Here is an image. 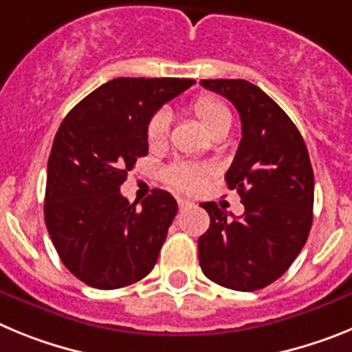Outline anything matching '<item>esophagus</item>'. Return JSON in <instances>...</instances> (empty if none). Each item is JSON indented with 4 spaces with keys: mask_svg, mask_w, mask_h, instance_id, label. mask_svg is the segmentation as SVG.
Masks as SVG:
<instances>
[{
    "mask_svg": "<svg viewBox=\"0 0 352 352\" xmlns=\"http://www.w3.org/2000/svg\"><path fill=\"white\" fill-rule=\"evenodd\" d=\"M178 206H179V210H186V208L194 206V203H192V201H186V199H179Z\"/></svg>",
    "mask_w": 352,
    "mask_h": 352,
    "instance_id": "esophagus-1",
    "label": "esophagus"
}]
</instances>
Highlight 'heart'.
<instances>
[{
    "label": "heart",
    "mask_w": 352,
    "mask_h": 352,
    "mask_svg": "<svg viewBox=\"0 0 352 352\" xmlns=\"http://www.w3.org/2000/svg\"><path fill=\"white\" fill-rule=\"evenodd\" d=\"M190 113L197 118V121L206 129L210 135H217L229 130L232 123V114L219 96L201 95L188 105ZM170 120L164 111L155 113L149 118L146 126V141L149 148H162L166 144L169 135ZM208 167L190 166V164H174L166 170V179L170 186L182 192H195L203 186L206 179Z\"/></svg>",
    "instance_id": "heart-1"
}]
</instances>
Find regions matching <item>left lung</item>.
<instances>
[{
    "label": "left lung",
    "instance_id": "1",
    "mask_svg": "<svg viewBox=\"0 0 352 352\" xmlns=\"http://www.w3.org/2000/svg\"><path fill=\"white\" fill-rule=\"evenodd\" d=\"M204 88L232 102L241 142L226 173L245 213L234 219L214 203L201 206L210 229L199 238V264L214 284L257 291L280 278L307 243L312 227L314 170L291 118L256 84L204 79Z\"/></svg>",
    "mask_w": 352,
    "mask_h": 352
}]
</instances>
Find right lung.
Returning <instances> with one entry per match:
<instances>
[{
    "label": "right lung",
    "instance_id": "obj_1",
    "mask_svg": "<svg viewBox=\"0 0 352 352\" xmlns=\"http://www.w3.org/2000/svg\"><path fill=\"white\" fill-rule=\"evenodd\" d=\"M194 82L118 77L80 100L56 132L43 214L58 256L84 284L125 287L153 270L176 199L155 188L138 208L120 186L148 155L149 118Z\"/></svg>",
    "mask_w": 352,
    "mask_h": 352
}]
</instances>
